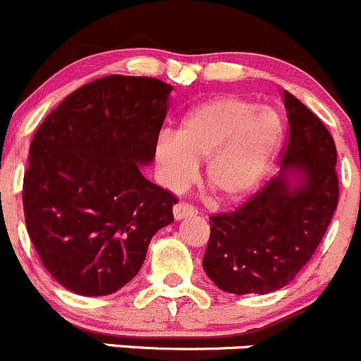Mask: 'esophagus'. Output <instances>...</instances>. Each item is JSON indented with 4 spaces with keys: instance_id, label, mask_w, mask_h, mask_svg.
Wrapping results in <instances>:
<instances>
[{
    "instance_id": "esophagus-1",
    "label": "esophagus",
    "mask_w": 361,
    "mask_h": 361,
    "mask_svg": "<svg viewBox=\"0 0 361 361\" xmlns=\"http://www.w3.org/2000/svg\"><path fill=\"white\" fill-rule=\"evenodd\" d=\"M196 214V209L192 205H188V203L179 202L177 205H173V216L176 219H184V217H191Z\"/></svg>"
}]
</instances>
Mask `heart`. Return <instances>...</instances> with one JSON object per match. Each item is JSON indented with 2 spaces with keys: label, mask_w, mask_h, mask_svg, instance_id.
Wrapping results in <instances>:
<instances>
[{
  "label": "heart",
  "mask_w": 361,
  "mask_h": 361,
  "mask_svg": "<svg viewBox=\"0 0 361 361\" xmlns=\"http://www.w3.org/2000/svg\"><path fill=\"white\" fill-rule=\"evenodd\" d=\"M283 121L270 106L240 96H217L182 119L179 133L163 130L154 144L159 177L180 191L205 161V179L224 200H238L263 179L283 142Z\"/></svg>",
  "instance_id": "b5f03b06"
}]
</instances>
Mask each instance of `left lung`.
<instances>
[{
	"mask_svg": "<svg viewBox=\"0 0 361 361\" xmlns=\"http://www.w3.org/2000/svg\"><path fill=\"white\" fill-rule=\"evenodd\" d=\"M290 138L281 172L231 212L210 217L203 270L219 290L267 295L312 258L338 202L337 149L319 117L284 91Z\"/></svg>",
	"mask_w": 361,
	"mask_h": 361,
	"instance_id": "8db88e82",
	"label": "left lung"
}]
</instances>
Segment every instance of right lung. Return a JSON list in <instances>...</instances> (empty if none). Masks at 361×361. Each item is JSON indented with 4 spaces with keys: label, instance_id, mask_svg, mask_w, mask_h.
Segmentation results:
<instances>
[{
    "label": "right lung",
    "instance_id": "obj_1",
    "mask_svg": "<svg viewBox=\"0 0 361 361\" xmlns=\"http://www.w3.org/2000/svg\"><path fill=\"white\" fill-rule=\"evenodd\" d=\"M172 85L109 75L68 94L30 145L23 205L45 270L84 297L116 293L140 270L177 198L140 165L154 144Z\"/></svg>",
    "mask_w": 361,
    "mask_h": 361
}]
</instances>
